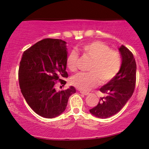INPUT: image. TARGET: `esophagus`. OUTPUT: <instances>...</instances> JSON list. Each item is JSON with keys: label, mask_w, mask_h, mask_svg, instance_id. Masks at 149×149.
Instances as JSON below:
<instances>
[{"label": "esophagus", "mask_w": 149, "mask_h": 149, "mask_svg": "<svg viewBox=\"0 0 149 149\" xmlns=\"http://www.w3.org/2000/svg\"><path fill=\"white\" fill-rule=\"evenodd\" d=\"M80 93H81V94H82V95H88V93H87V92H84V91H80Z\"/></svg>", "instance_id": "1"}]
</instances>
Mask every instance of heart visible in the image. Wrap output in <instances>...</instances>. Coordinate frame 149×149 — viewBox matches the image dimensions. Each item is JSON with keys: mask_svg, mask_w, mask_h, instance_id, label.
I'll list each match as a JSON object with an SVG mask.
<instances>
[{"mask_svg": "<svg viewBox=\"0 0 149 149\" xmlns=\"http://www.w3.org/2000/svg\"><path fill=\"white\" fill-rule=\"evenodd\" d=\"M82 53L88 56L91 62L88 72H80L73 76L70 82L81 91H89L97 85L99 79L102 83L111 81L118 74L121 67L120 54L110 49L107 45L100 41H93L82 46L80 49ZM79 54L71 51L67 57V66L70 71L77 68Z\"/></svg>", "mask_w": 149, "mask_h": 149, "instance_id": "b5f03b06", "label": "heart"}]
</instances>
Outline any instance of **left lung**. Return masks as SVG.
<instances>
[{"instance_id":"8db88e82","label":"left lung","mask_w":149,"mask_h":149,"mask_svg":"<svg viewBox=\"0 0 149 149\" xmlns=\"http://www.w3.org/2000/svg\"><path fill=\"white\" fill-rule=\"evenodd\" d=\"M118 51L122 64L118 74L101 86L99 90L104 95L98 104L89 110L96 117L107 118L118 113L134 93L136 84V65L133 54L127 47L121 45Z\"/></svg>"}]
</instances>
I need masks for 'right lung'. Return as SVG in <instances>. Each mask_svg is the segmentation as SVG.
Listing matches in <instances>:
<instances>
[{
  "instance_id": "right-lung-1",
  "label": "right lung",
  "mask_w": 149,
  "mask_h": 149,
  "mask_svg": "<svg viewBox=\"0 0 149 149\" xmlns=\"http://www.w3.org/2000/svg\"><path fill=\"white\" fill-rule=\"evenodd\" d=\"M67 42L45 38L23 52L20 62L19 81L21 93L29 107L44 118H55L67 108L68 98L76 93L72 86L56 91V81L63 85L66 71Z\"/></svg>"
}]
</instances>
